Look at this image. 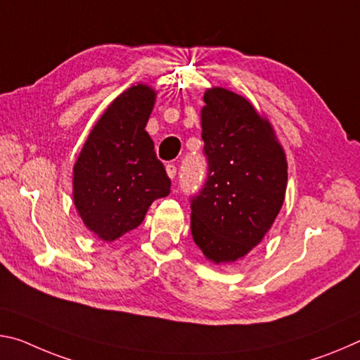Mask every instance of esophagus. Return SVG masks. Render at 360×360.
<instances>
[{
  "instance_id": "34e87169",
  "label": "esophagus",
  "mask_w": 360,
  "mask_h": 360,
  "mask_svg": "<svg viewBox=\"0 0 360 360\" xmlns=\"http://www.w3.org/2000/svg\"><path fill=\"white\" fill-rule=\"evenodd\" d=\"M166 172H167V175L170 176V179H175V175H176V167H175V164H167L166 166Z\"/></svg>"
}]
</instances>
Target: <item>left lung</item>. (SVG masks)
<instances>
[{"instance_id":"1","label":"left lung","mask_w":360,"mask_h":360,"mask_svg":"<svg viewBox=\"0 0 360 360\" xmlns=\"http://www.w3.org/2000/svg\"><path fill=\"white\" fill-rule=\"evenodd\" d=\"M204 102L207 179L190 198L191 234L205 258L219 264L262 243L284 202L287 161L273 127L249 100L214 87Z\"/></svg>"}]
</instances>
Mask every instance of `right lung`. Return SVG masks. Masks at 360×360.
<instances>
[{"instance_id":"add662e5","label":"right lung","mask_w":360,"mask_h":360,"mask_svg":"<svg viewBox=\"0 0 360 360\" xmlns=\"http://www.w3.org/2000/svg\"><path fill=\"white\" fill-rule=\"evenodd\" d=\"M155 91L137 84L113 100L87 137L73 169V199L84 225L115 240L143 221L170 179L145 131Z\"/></svg>"}]
</instances>
